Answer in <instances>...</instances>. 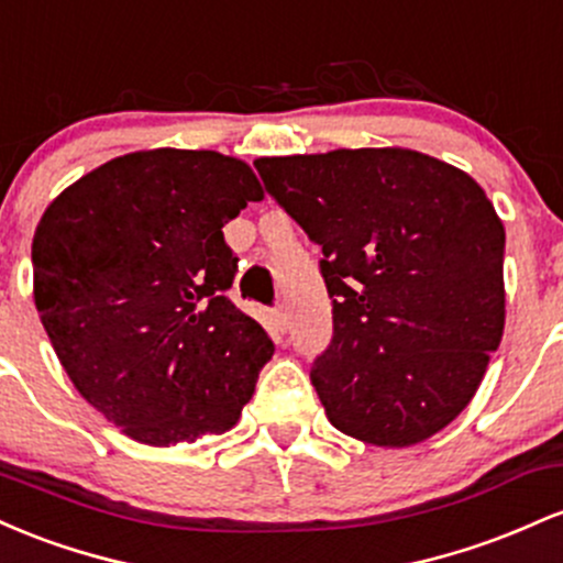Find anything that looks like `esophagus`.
<instances>
[{
  "mask_svg": "<svg viewBox=\"0 0 563 563\" xmlns=\"http://www.w3.org/2000/svg\"><path fill=\"white\" fill-rule=\"evenodd\" d=\"M274 327H276V332H287V324H289V313H287V308L284 306H276L274 308Z\"/></svg>",
  "mask_w": 563,
  "mask_h": 563,
  "instance_id": "esophagus-1",
  "label": "esophagus"
}]
</instances>
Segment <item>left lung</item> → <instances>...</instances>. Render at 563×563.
Segmentation results:
<instances>
[{"label":"left lung","instance_id":"obj_1","mask_svg":"<svg viewBox=\"0 0 563 563\" xmlns=\"http://www.w3.org/2000/svg\"><path fill=\"white\" fill-rule=\"evenodd\" d=\"M255 167L324 255L332 340L311 383L332 426L375 446L418 444L450 426L505 327V229L484 188L409 148Z\"/></svg>","mask_w":563,"mask_h":563}]
</instances>
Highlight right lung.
I'll list each match as a JSON object with an SVG mask.
<instances>
[{
  "label": "right lung",
  "instance_id": "add662e5",
  "mask_svg": "<svg viewBox=\"0 0 563 563\" xmlns=\"http://www.w3.org/2000/svg\"><path fill=\"white\" fill-rule=\"evenodd\" d=\"M250 164L218 151L117 156L68 186L31 244L34 302L74 388L151 446L236 426L274 356L229 300L223 225L261 201Z\"/></svg>",
  "mask_w": 563,
  "mask_h": 563
}]
</instances>
